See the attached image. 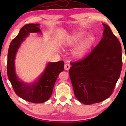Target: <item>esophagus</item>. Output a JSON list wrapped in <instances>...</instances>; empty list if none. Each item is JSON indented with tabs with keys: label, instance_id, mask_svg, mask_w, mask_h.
<instances>
[{
	"label": "esophagus",
	"instance_id": "1",
	"mask_svg": "<svg viewBox=\"0 0 126 126\" xmlns=\"http://www.w3.org/2000/svg\"><path fill=\"white\" fill-rule=\"evenodd\" d=\"M70 68V65L69 63H65V66H64V68H65V70H68Z\"/></svg>",
	"mask_w": 126,
	"mask_h": 126
}]
</instances>
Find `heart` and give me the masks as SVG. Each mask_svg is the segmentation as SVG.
<instances>
[{"mask_svg": "<svg viewBox=\"0 0 126 126\" xmlns=\"http://www.w3.org/2000/svg\"><path fill=\"white\" fill-rule=\"evenodd\" d=\"M85 35L84 31H77L67 35L63 41V45L67 47H73L79 44ZM94 41L95 37L94 34H89L84 38L80 45L77 46L72 51V54L75 58L83 57L90 49Z\"/></svg>", "mask_w": 126, "mask_h": 126, "instance_id": "1", "label": "heart"}]
</instances>
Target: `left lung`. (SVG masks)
Returning a JSON list of instances; mask_svg holds the SVG:
<instances>
[{"mask_svg":"<svg viewBox=\"0 0 126 126\" xmlns=\"http://www.w3.org/2000/svg\"><path fill=\"white\" fill-rule=\"evenodd\" d=\"M103 37L91 53L69 69L74 94L81 103L92 104L104 101L113 92L122 68L121 44L107 25Z\"/></svg>","mask_w":126,"mask_h":126,"instance_id":"obj_1","label":"left lung"}]
</instances>
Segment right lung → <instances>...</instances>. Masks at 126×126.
<instances>
[{
    "instance_id": "1",
    "label": "right lung",
    "mask_w": 126,
    "mask_h": 126,
    "mask_svg": "<svg viewBox=\"0 0 126 126\" xmlns=\"http://www.w3.org/2000/svg\"><path fill=\"white\" fill-rule=\"evenodd\" d=\"M39 24H27L20 29L18 35L13 39L8 51L7 72L8 80L17 95L31 103H41L51 97L57 79L60 72L64 70V62L49 63L35 82L25 83L19 80L15 71L14 60L16 51L25 38L30 32H41Z\"/></svg>"
}]
</instances>
